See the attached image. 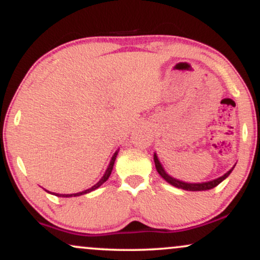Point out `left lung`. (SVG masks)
<instances>
[{"label": "left lung", "instance_id": "1", "mask_svg": "<svg viewBox=\"0 0 260 260\" xmlns=\"http://www.w3.org/2000/svg\"><path fill=\"white\" fill-rule=\"evenodd\" d=\"M154 162H155V168H156V171L159 172V175L161 176V177L164 178L166 182H169L170 184H172V186L177 187V188H181V189H184V190H192V192H197V190H208V189H211V188L216 187L217 184L221 183V182L225 180L226 177H229V175L231 174L232 170H234V168H232L230 171L226 172L225 175L221 176V177L216 178V180H213V181H209V182H202V183H187V182H183V181H180V180H176V178L171 177L168 172L165 171L162 168V165L160 164L159 159H157L156 154H154Z\"/></svg>", "mask_w": 260, "mask_h": 260}]
</instances>
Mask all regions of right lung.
I'll return each instance as SVG.
<instances>
[{
    "label": "right lung",
    "instance_id": "right-lung-1",
    "mask_svg": "<svg viewBox=\"0 0 260 260\" xmlns=\"http://www.w3.org/2000/svg\"><path fill=\"white\" fill-rule=\"evenodd\" d=\"M117 154H118V151H116V153L113 154L112 159H111V161H110L109 166H107V170L105 171V174H104L103 177H101V180L98 182L96 184H94V186L89 188V189H85V190H83V192H79V193H73V194H59V193H52V194H55L57 197H63V198H70V197H79V196L86 194V193H90V192H92V190H95L96 188H99L101 184L104 183V182H106L107 178L110 177V175H111V172H112L113 165H115V160H116V156H117ZM47 192H49V190H47ZM49 193H51V192H49Z\"/></svg>",
    "mask_w": 260,
    "mask_h": 260
}]
</instances>
